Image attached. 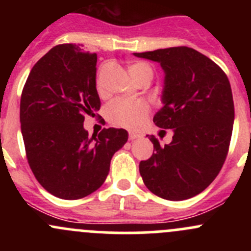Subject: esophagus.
<instances>
[{"mask_svg": "<svg viewBox=\"0 0 251 251\" xmlns=\"http://www.w3.org/2000/svg\"><path fill=\"white\" fill-rule=\"evenodd\" d=\"M142 133L140 132H133V131H131L130 133H128V138H130V141H135L137 140V138H141L142 137Z\"/></svg>", "mask_w": 251, "mask_h": 251, "instance_id": "1", "label": "esophagus"}]
</instances>
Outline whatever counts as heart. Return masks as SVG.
Returning <instances> with one entry per match:
<instances>
[{"label": "heart", "instance_id": "1", "mask_svg": "<svg viewBox=\"0 0 251 251\" xmlns=\"http://www.w3.org/2000/svg\"><path fill=\"white\" fill-rule=\"evenodd\" d=\"M127 69L133 80L140 85L143 82H151L154 76V69L151 64L143 60H135L127 65ZM107 67L100 68L97 75V87L102 88V78ZM148 105L141 100H115L107 107V118L113 125L123 126L127 128H135L140 126L148 114Z\"/></svg>", "mask_w": 251, "mask_h": 251}]
</instances>
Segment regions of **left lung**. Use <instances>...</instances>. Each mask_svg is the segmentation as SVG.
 Returning a JSON list of instances; mask_svg holds the SVG:
<instances>
[{
  "instance_id": "8db88e82",
  "label": "left lung",
  "mask_w": 251,
  "mask_h": 251,
  "mask_svg": "<svg viewBox=\"0 0 251 251\" xmlns=\"http://www.w3.org/2000/svg\"><path fill=\"white\" fill-rule=\"evenodd\" d=\"M133 54L160 63L165 73L164 107L153 121L174 131L171 143L164 147L149 136L155 151L141 161L140 174L155 196L189 199L216 178L228 153L234 121L228 77L216 63L189 47Z\"/></svg>"
}]
</instances>
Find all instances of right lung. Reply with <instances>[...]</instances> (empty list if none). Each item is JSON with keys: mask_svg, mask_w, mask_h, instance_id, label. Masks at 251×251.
Returning <instances> with one entry per match:
<instances>
[{"mask_svg": "<svg viewBox=\"0 0 251 251\" xmlns=\"http://www.w3.org/2000/svg\"><path fill=\"white\" fill-rule=\"evenodd\" d=\"M96 64V53L58 45L32 67L23 88L20 124L27 163L39 183L60 199L97 191L114 153L128 138L124 128H103L91 138L83 128L85 116L100 108Z\"/></svg>", "mask_w": 251, "mask_h": 251, "instance_id": "right-lung-1", "label": "right lung"}]
</instances>
